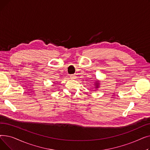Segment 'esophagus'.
<instances>
[{"mask_svg":"<svg viewBox=\"0 0 150 150\" xmlns=\"http://www.w3.org/2000/svg\"><path fill=\"white\" fill-rule=\"evenodd\" d=\"M75 77H76V76L74 74H72V75H70V78H72V79H74V78H75Z\"/></svg>","mask_w":150,"mask_h":150,"instance_id":"obj_1","label":"esophagus"}]
</instances>
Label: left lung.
<instances>
[{"label": "left lung", "instance_id": "8db88e82", "mask_svg": "<svg viewBox=\"0 0 150 150\" xmlns=\"http://www.w3.org/2000/svg\"><path fill=\"white\" fill-rule=\"evenodd\" d=\"M96 88H98V86H97V87Z\"/></svg>", "mask_w": 150, "mask_h": 150}]
</instances>
